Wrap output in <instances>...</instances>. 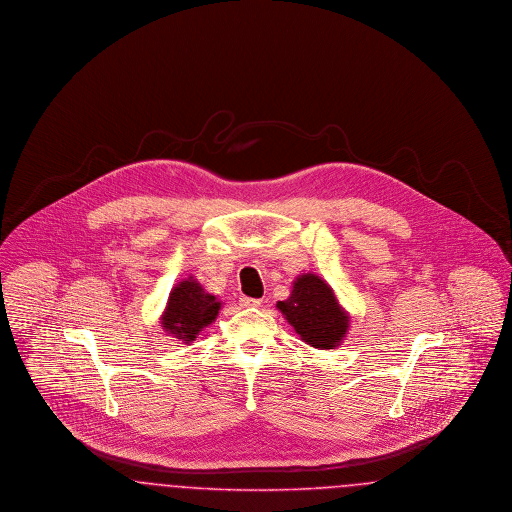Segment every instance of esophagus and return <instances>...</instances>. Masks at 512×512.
Here are the masks:
<instances>
[{
  "label": "esophagus",
  "instance_id": "1",
  "mask_svg": "<svg viewBox=\"0 0 512 512\" xmlns=\"http://www.w3.org/2000/svg\"><path fill=\"white\" fill-rule=\"evenodd\" d=\"M261 299H253V297H245V295H242L240 297V305L244 307V309H253V307H261Z\"/></svg>",
  "mask_w": 512,
  "mask_h": 512
}]
</instances>
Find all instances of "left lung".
Instances as JSON below:
<instances>
[{"label": "left lung", "mask_w": 512, "mask_h": 512, "mask_svg": "<svg viewBox=\"0 0 512 512\" xmlns=\"http://www.w3.org/2000/svg\"><path fill=\"white\" fill-rule=\"evenodd\" d=\"M276 307L301 336L317 349H334L349 330V315L343 311L334 290L317 274H301L293 282L292 293Z\"/></svg>", "instance_id": "obj_1"}]
</instances>
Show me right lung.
Here are the masks:
<instances>
[{
  "mask_svg": "<svg viewBox=\"0 0 512 512\" xmlns=\"http://www.w3.org/2000/svg\"><path fill=\"white\" fill-rule=\"evenodd\" d=\"M220 305L215 295L205 292L194 276H190L172 288L167 309L161 315L163 330L176 340L190 343L217 318Z\"/></svg>",
  "mask_w": 512,
  "mask_h": 512,
  "instance_id": "1",
  "label": "right lung"
}]
</instances>
